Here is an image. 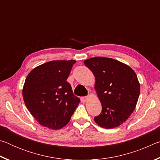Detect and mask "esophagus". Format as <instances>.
Listing matches in <instances>:
<instances>
[{"mask_svg":"<svg viewBox=\"0 0 160 160\" xmlns=\"http://www.w3.org/2000/svg\"><path fill=\"white\" fill-rule=\"evenodd\" d=\"M88 100V97H81V101L82 102H85Z\"/></svg>","mask_w":160,"mask_h":160,"instance_id":"esophagus-1","label":"esophagus"}]
</instances>
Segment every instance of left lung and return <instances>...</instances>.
<instances>
[{"instance_id":"8db88e82","label":"left lung","mask_w":160,"mask_h":160,"mask_svg":"<svg viewBox=\"0 0 160 160\" xmlns=\"http://www.w3.org/2000/svg\"><path fill=\"white\" fill-rule=\"evenodd\" d=\"M84 63L95 77L94 89L102 107L94 121L107 129L123 124L135 110L140 94V83L134 70L110 58H91Z\"/></svg>"}]
</instances>
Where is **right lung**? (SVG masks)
Here are the masks:
<instances>
[{
    "instance_id": "obj_1",
    "label": "right lung",
    "mask_w": 160,
    "mask_h": 160,
    "mask_svg": "<svg viewBox=\"0 0 160 160\" xmlns=\"http://www.w3.org/2000/svg\"><path fill=\"white\" fill-rule=\"evenodd\" d=\"M76 61H52L34 68L26 78L22 96L39 124L53 130L66 126L80 99L67 82Z\"/></svg>"
}]
</instances>
